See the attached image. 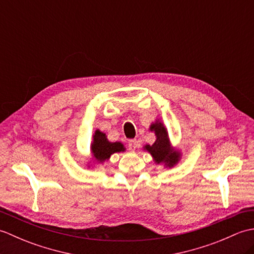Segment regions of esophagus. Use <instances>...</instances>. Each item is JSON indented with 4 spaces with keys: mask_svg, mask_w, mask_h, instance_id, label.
Masks as SVG:
<instances>
[{
    "mask_svg": "<svg viewBox=\"0 0 254 254\" xmlns=\"http://www.w3.org/2000/svg\"><path fill=\"white\" fill-rule=\"evenodd\" d=\"M138 142L136 141V139H130V141H128V143H127V145H128V148H130L131 150H135L136 148H137V144Z\"/></svg>",
    "mask_w": 254,
    "mask_h": 254,
    "instance_id": "34e87169",
    "label": "esophagus"
}]
</instances>
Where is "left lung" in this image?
I'll return each mask as SVG.
<instances>
[{
	"mask_svg": "<svg viewBox=\"0 0 254 254\" xmlns=\"http://www.w3.org/2000/svg\"><path fill=\"white\" fill-rule=\"evenodd\" d=\"M150 131L155 132L156 141L153 145H145L144 149L153 156L155 163L164 164L166 167H174L180 160V152L172 148L167 128L159 120L153 123L149 127Z\"/></svg>",
	"mask_w": 254,
	"mask_h": 254,
	"instance_id": "obj_1",
	"label": "left lung"
}]
</instances>
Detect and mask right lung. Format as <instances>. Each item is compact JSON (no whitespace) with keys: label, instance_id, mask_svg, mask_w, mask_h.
<instances>
[{"label":"right lung","instance_id":"1","mask_svg":"<svg viewBox=\"0 0 254 254\" xmlns=\"http://www.w3.org/2000/svg\"><path fill=\"white\" fill-rule=\"evenodd\" d=\"M90 150L97 163H104V161L110 158L112 154L124 152L126 148H124L123 144L120 142H109L105 133L96 130L93 136V143H91Z\"/></svg>","mask_w":254,"mask_h":254}]
</instances>
